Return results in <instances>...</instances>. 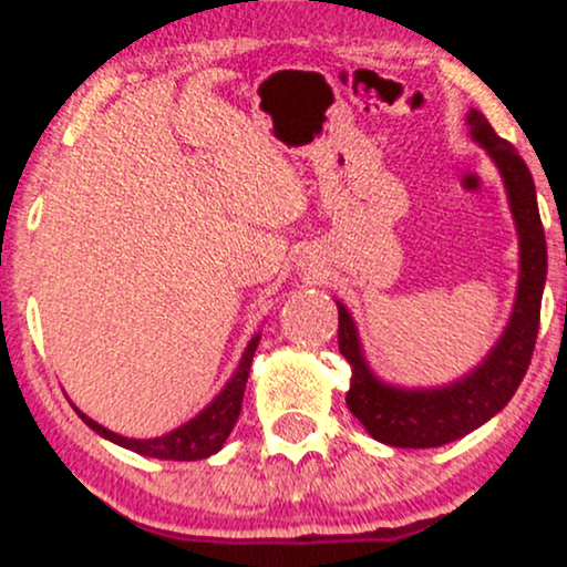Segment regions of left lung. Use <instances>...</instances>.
I'll use <instances>...</instances> for the list:
<instances>
[{"instance_id":"8db88e82","label":"left lung","mask_w":567,"mask_h":567,"mask_svg":"<svg viewBox=\"0 0 567 567\" xmlns=\"http://www.w3.org/2000/svg\"><path fill=\"white\" fill-rule=\"evenodd\" d=\"M472 138L483 143L504 175L512 216L519 234V288L512 320L487 360L458 383L442 389H394L370 373L362 360L354 322L338 303V349L351 365L347 405L370 437L394 447H440L483 426L498 413L525 379L542 320L546 282V239L538 216L533 175L509 141L496 135L485 114L466 116Z\"/></svg>"}]
</instances>
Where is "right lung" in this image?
<instances>
[{"label": "right lung", "mask_w": 567, "mask_h": 567, "mask_svg": "<svg viewBox=\"0 0 567 567\" xmlns=\"http://www.w3.org/2000/svg\"><path fill=\"white\" fill-rule=\"evenodd\" d=\"M258 341H261V336H256L250 343H247L243 360H239L237 373L231 375L229 383H226L224 392H220L216 400L210 402V405L202 410L197 419H192L188 424L178 426L171 434H165V437H154V440L122 437V434H114V432H109V429H103L101 424H95V421L87 419L82 410H76V408L74 410L80 413V419L84 421V424L93 429V432L101 434V437L116 442V445L127 447V451H133V453L148 455V458H165V461L207 458V455L218 453L220 447H224L226 437H229L234 424H237L239 410H243L245 383H247V375H250V362H252V354H256V349H258Z\"/></svg>", "instance_id": "1"}]
</instances>
